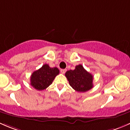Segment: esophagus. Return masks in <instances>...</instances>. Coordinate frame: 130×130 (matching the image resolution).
I'll return each mask as SVG.
<instances>
[{
  "label": "esophagus",
  "mask_w": 130,
  "mask_h": 130,
  "mask_svg": "<svg viewBox=\"0 0 130 130\" xmlns=\"http://www.w3.org/2000/svg\"><path fill=\"white\" fill-rule=\"evenodd\" d=\"M66 69H61V73L62 74H64L66 72Z\"/></svg>",
  "instance_id": "esophagus-1"
}]
</instances>
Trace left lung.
I'll list each match as a JSON object with an SVG mask.
<instances>
[{"instance_id":"obj_1","label":"left lung","mask_w":130,"mask_h":130,"mask_svg":"<svg viewBox=\"0 0 130 130\" xmlns=\"http://www.w3.org/2000/svg\"><path fill=\"white\" fill-rule=\"evenodd\" d=\"M71 86L78 92H86L93 87V76L88 73L81 64L76 66L74 70H69L66 73Z\"/></svg>"}]
</instances>
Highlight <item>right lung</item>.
<instances>
[{
	"label": "right lung",
	"instance_id": "1",
	"mask_svg": "<svg viewBox=\"0 0 130 130\" xmlns=\"http://www.w3.org/2000/svg\"><path fill=\"white\" fill-rule=\"evenodd\" d=\"M59 74L58 68H50L49 65L45 64L38 70L33 72L30 76V85L37 90H44L51 85Z\"/></svg>",
	"mask_w": 130,
	"mask_h": 130
}]
</instances>
